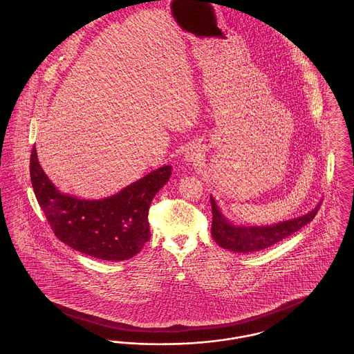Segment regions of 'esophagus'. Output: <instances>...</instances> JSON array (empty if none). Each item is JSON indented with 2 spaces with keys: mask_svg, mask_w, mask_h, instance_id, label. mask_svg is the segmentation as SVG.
<instances>
[{
  "mask_svg": "<svg viewBox=\"0 0 354 354\" xmlns=\"http://www.w3.org/2000/svg\"><path fill=\"white\" fill-rule=\"evenodd\" d=\"M185 158H187V160H189V162H195L196 158H198V155H196V152H194L191 150V151L187 152Z\"/></svg>",
  "mask_w": 354,
  "mask_h": 354,
  "instance_id": "34e87169",
  "label": "esophagus"
}]
</instances>
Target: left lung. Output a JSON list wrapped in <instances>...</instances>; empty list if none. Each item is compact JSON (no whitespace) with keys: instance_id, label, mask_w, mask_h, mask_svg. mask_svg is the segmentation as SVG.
I'll use <instances>...</instances> for the list:
<instances>
[{"instance_id":"1","label":"left lung","mask_w":354,"mask_h":354,"mask_svg":"<svg viewBox=\"0 0 354 354\" xmlns=\"http://www.w3.org/2000/svg\"><path fill=\"white\" fill-rule=\"evenodd\" d=\"M212 228L211 235L220 247L234 252H257L281 241L288 236L297 232L304 225L315 219L320 209L321 202L309 214L297 219L266 225V227H235L225 219L211 196Z\"/></svg>"}]
</instances>
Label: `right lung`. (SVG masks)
<instances>
[{
  "label": "right lung",
  "instance_id": "obj_1",
  "mask_svg": "<svg viewBox=\"0 0 354 354\" xmlns=\"http://www.w3.org/2000/svg\"><path fill=\"white\" fill-rule=\"evenodd\" d=\"M171 169H155L103 201H81L53 185L38 163L35 146L30 155L34 194L54 235L75 251L107 261L127 260L150 240L149 208Z\"/></svg>",
  "mask_w": 354,
  "mask_h": 354
}]
</instances>
